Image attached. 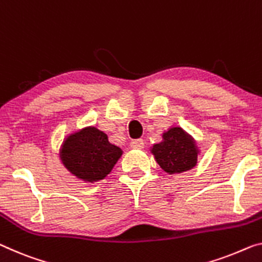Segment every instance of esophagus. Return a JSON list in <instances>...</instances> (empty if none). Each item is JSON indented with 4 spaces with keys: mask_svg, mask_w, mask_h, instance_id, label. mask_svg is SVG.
<instances>
[{
    "mask_svg": "<svg viewBox=\"0 0 262 262\" xmlns=\"http://www.w3.org/2000/svg\"><path fill=\"white\" fill-rule=\"evenodd\" d=\"M130 146L132 148H143L144 147V140L143 139H134V140H131Z\"/></svg>",
    "mask_w": 262,
    "mask_h": 262,
    "instance_id": "esophagus-1",
    "label": "esophagus"
}]
</instances>
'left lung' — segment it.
<instances>
[{
    "label": "left lung",
    "instance_id": "left-lung-1",
    "mask_svg": "<svg viewBox=\"0 0 262 262\" xmlns=\"http://www.w3.org/2000/svg\"><path fill=\"white\" fill-rule=\"evenodd\" d=\"M162 138L150 147V152L162 170L168 174H177L195 166L200 148L192 135L182 126L172 125L163 132Z\"/></svg>",
    "mask_w": 262,
    "mask_h": 262
}]
</instances>
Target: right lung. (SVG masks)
<instances>
[{"instance_id": "right-lung-1", "label": "right lung", "mask_w": 262, "mask_h": 262, "mask_svg": "<svg viewBox=\"0 0 262 262\" xmlns=\"http://www.w3.org/2000/svg\"><path fill=\"white\" fill-rule=\"evenodd\" d=\"M122 155V148L108 142L105 132L92 125L72 131L63 139L58 151L68 172L85 183L105 178Z\"/></svg>"}]
</instances>
